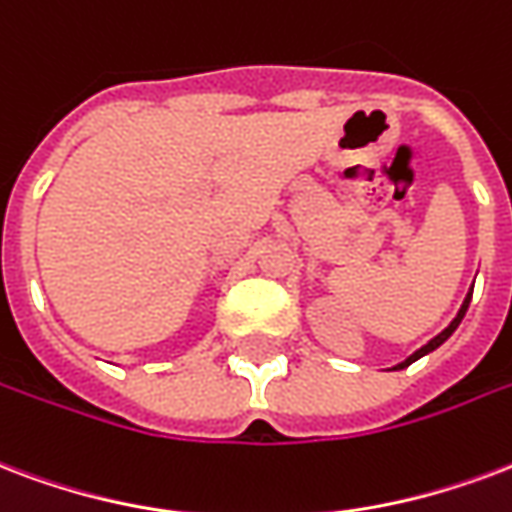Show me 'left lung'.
<instances>
[{
    "label": "left lung",
    "instance_id": "8db88e82",
    "mask_svg": "<svg viewBox=\"0 0 512 512\" xmlns=\"http://www.w3.org/2000/svg\"><path fill=\"white\" fill-rule=\"evenodd\" d=\"M470 299H472V288H470V294L464 297V305L459 307V313H456V318H453L451 324L445 326L443 332L437 334V337H432V340H429V343H426L424 348H418V351L413 353V356H407L405 361H399V364H397V367H394V370H405V367H410L413 361H418V359H421V356H426V353H432L434 348H440V345H443L445 340H448V337H451L453 332H456V326L461 324V318H464V313H467V307H470Z\"/></svg>",
    "mask_w": 512,
    "mask_h": 512
}]
</instances>
